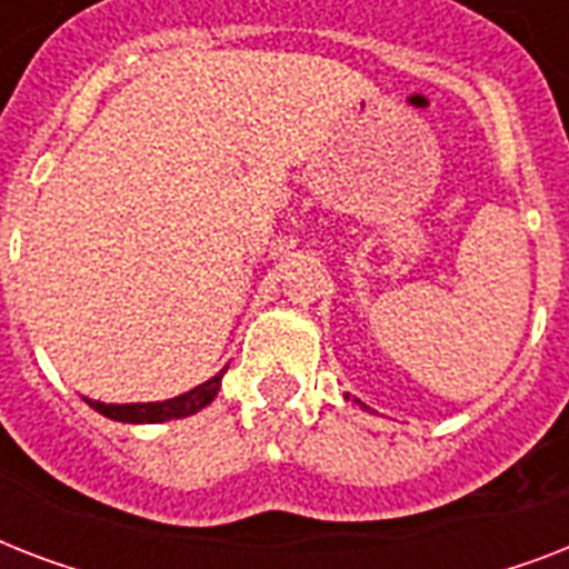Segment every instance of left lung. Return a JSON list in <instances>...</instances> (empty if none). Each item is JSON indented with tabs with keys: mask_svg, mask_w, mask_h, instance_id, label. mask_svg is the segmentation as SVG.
Segmentation results:
<instances>
[{
	"mask_svg": "<svg viewBox=\"0 0 569 569\" xmlns=\"http://www.w3.org/2000/svg\"><path fill=\"white\" fill-rule=\"evenodd\" d=\"M348 398V396H346ZM355 401H357V405H360V398H355Z\"/></svg>",
	"mask_w": 569,
	"mask_h": 569,
	"instance_id": "left-lung-1",
	"label": "left lung"
}]
</instances>
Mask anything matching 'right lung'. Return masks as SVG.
Instances as JSON below:
<instances>
[{
  "label": "right lung",
  "mask_w": 569,
  "mask_h": 569,
  "mask_svg": "<svg viewBox=\"0 0 569 569\" xmlns=\"http://www.w3.org/2000/svg\"><path fill=\"white\" fill-rule=\"evenodd\" d=\"M227 369L209 378L200 387L189 389L177 398H168V401H150V405H102V401H91L84 398L88 405L97 410V413L109 416L114 422H129V425H144V422H168V419H182V416H191L197 410H203L221 389V378Z\"/></svg>",
  "instance_id": "add662e5"
}]
</instances>
